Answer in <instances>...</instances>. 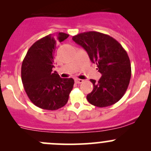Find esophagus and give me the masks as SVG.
<instances>
[{
	"mask_svg": "<svg viewBox=\"0 0 151 151\" xmlns=\"http://www.w3.org/2000/svg\"><path fill=\"white\" fill-rule=\"evenodd\" d=\"M75 83H77V84H80V83H83V80H81V79H75Z\"/></svg>",
	"mask_w": 151,
	"mask_h": 151,
	"instance_id": "1",
	"label": "esophagus"
}]
</instances>
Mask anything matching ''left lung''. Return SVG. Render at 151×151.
Instances as JSON below:
<instances>
[{
  "mask_svg": "<svg viewBox=\"0 0 151 151\" xmlns=\"http://www.w3.org/2000/svg\"><path fill=\"white\" fill-rule=\"evenodd\" d=\"M72 39L86 50L91 62L102 74L98 82L91 80L93 89L87 96L88 102L98 107L118 102L126 93L132 75L126 50L115 39L99 32L79 33Z\"/></svg>",
  "mask_w": 151,
  "mask_h": 151,
  "instance_id": "obj_1",
  "label": "left lung"
}]
</instances>
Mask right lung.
I'll list each match as a JSON object with an SVG mask.
<instances>
[{
	"instance_id": "1",
	"label": "right lung",
	"mask_w": 151,
	"mask_h": 151,
	"mask_svg": "<svg viewBox=\"0 0 151 151\" xmlns=\"http://www.w3.org/2000/svg\"><path fill=\"white\" fill-rule=\"evenodd\" d=\"M69 35L50 34L29 48L22 63L21 77L24 89L33 104L47 110H56L66 105L74 86L72 78H61L53 72L54 53L59 42Z\"/></svg>"
}]
</instances>
